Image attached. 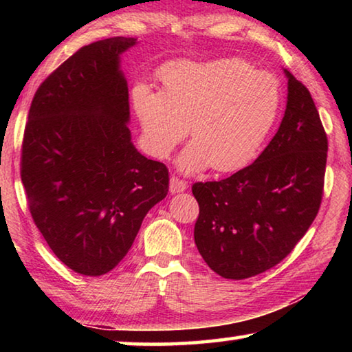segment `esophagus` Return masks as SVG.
Listing matches in <instances>:
<instances>
[{
  "label": "esophagus",
  "instance_id": "obj_1",
  "mask_svg": "<svg viewBox=\"0 0 352 352\" xmlns=\"http://www.w3.org/2000/svg\"><path fill=\"white\" fill-rule=\"evenodd\" d=\"M188 188V183L184 182V180H180V178L178 177H175V175H172L170 177V182H169V190L172 194H175V192H183L184 189Z\"/></svg>",
  "mask_w": 352,
  "mask_h": 352
}]
</instances>
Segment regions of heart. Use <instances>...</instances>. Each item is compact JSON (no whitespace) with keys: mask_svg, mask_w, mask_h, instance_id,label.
I'll use <instances>...</instances> for the list:
<instances>
[{"mask_svg":"<svg viewBox=\"0 0 352 352\" xmlns=\"http://www.w3.org/2000/svg\"><path fill=\"white\" fill-rule=\"evenodd\" d=\"M162 90L136 85L132 107L147 151L168 158L190 129L192 141L178 157L188 174L212 168L242 169L258 155L281 109L275 76L241 58L174 60L158 71Z\"/></svg>","mask_w":352,"mask_h":352,"instance_id":"obj_1","label":"heart"}]
</instances>
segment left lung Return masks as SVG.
I'll return each mask as SVG.
<instances>
[{
  "mask_svg": "<svg viewBox=\"0 0 352 352\" xmlns=\"http://www.w3.org/2000/svg\"><path fill=\"white\" fill-rule=\"evenodd\" d=\"M287 77L276 135L253 164L220 182L194 183L200 212L194 241L222 278L245 279L279 264L320 210L327 138L307 88Z\"/></svg>",
  "mask_w": 352,
  "mask_h": 352,
  "instance_id": "8db88e82",
  "label": "left lung"
}]
</instances>
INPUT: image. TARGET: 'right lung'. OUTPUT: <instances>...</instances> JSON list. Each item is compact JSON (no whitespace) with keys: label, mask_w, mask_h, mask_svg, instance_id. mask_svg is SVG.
Segmentation results:
<instances>
[{"label":"right lung","mask_w":352,"mask_h":352,"mask_svg":"<svg viewBox=\"0 0 352 352\" xmlns=\"http://www.w3.org/2000/svg\"><path fill=\"white\" fill-rule=\"evenodd\" d=\"M136 43L113 37L80 47L38 87L25 129L21 182L34 222L85 276L115 269L169 190L168 168L136 151L127 126L121 54Z\"/></svg>","instance_id":"add662e5"}]
</instances>
